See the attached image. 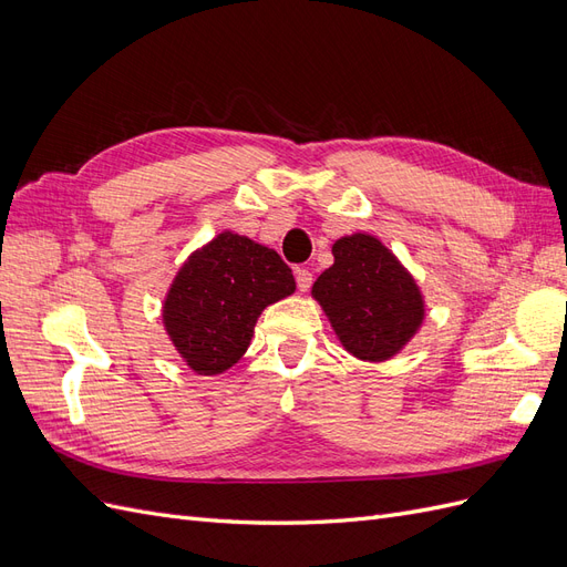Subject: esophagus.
<instances>
[{"instance_id":"esophagus-1","label":"esophagus","mask_w":567,"mask_h":567,"mask_svg":"<svg viewBox=\"0 0 567 567\" xmlns=\"http://www.w3.org/2000/svg\"><path fill=\"white\" fill-rule=\"evenodd\" d=\"M296 284H298V288L302 290V293H305V290H310V286H312V271L298 267L296 269Z\"/></svg>"}]
</instances>
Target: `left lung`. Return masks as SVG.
I'll list each match as a JSON object with an SVG mask.
<instances>
[{
	"mask_svg": "<svg viewBox=\"0 0 567 567\" xmlns=\"http://www.w3.org/2000/svg\"><path fill=\"white\" fill-rule=\"evenodd\" d=\"M336 262L312 286L348 352L367 362L398 354L423 321V298L411 274L379 238L342 236Z\"/></svg>",
	"mask_w": 567,
	"mask_h": 567,
	"instance_id": "left-lung-1",
	"label": "left lung"
}]
</instances>
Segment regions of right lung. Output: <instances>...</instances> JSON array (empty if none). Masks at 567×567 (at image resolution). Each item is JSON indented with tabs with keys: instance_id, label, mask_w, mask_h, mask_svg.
Here are the masks:
<instances>
[{
	"instance_id": "obj_1",
	"label": "right lung",
	"mask_w": 567,
	"mask_h": 567,
	"mask_svg": "<svg viewBox=\"0 0 567 567\" xmlns=\"http://www.w3.org/2000/svg\"><path fill=\"white\" fill-rule=\"evenodd\" d=\"M293 290V271L277 250L225 231L184 262L163 321L184 362L215 375L244 357L265 307Z\"/></svg>"
}]
</instances>
